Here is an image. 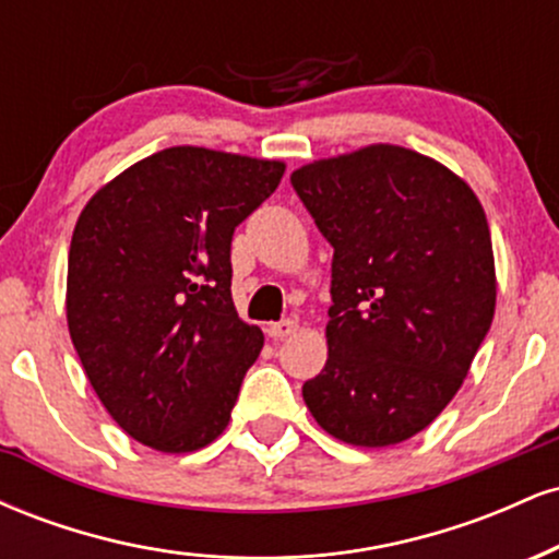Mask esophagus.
I'll return each mask as SVG.
<instances>
[{"label": "esophagus", "mask_w": 559, "mask_h": 559, "mask_svg": "<svg viewBox=\"0 0 559 559\" xmlns=\"http://www.w3.org/2000/svg\"><path fill=\"white\" fill-rule=\"evenodd\" d=\"M299 329V323L297 320H292V318H286V320H278V323H271L265 329V333L271 338H286V336H292L294 331Z\"/></svg>", "instance_id": "34e87169"}]
</instances>
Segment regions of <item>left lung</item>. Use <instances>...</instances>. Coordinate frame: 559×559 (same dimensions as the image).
<instances>
[{
  "mask_svg": "<svg viewBox=\"0 0 559 559\" xmlns=\"http://www.w3.org/2000/svg\"><path fill=\"white\" fill-rule=\"evenodd\" d=\"M331 241L329 360L301 396L323 431L391 447L452 402L491 329V234L471 186L404 146L292 173Z\"/></svg>",
  "mask_w": 559,
  "mask_h": 559,
  "instance_id": "left-lung-1",
  "label": "left lung"
}]
</instances>
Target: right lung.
I'll return each mask as SVG.
<instances>
[{
	"mask_svg": "<svg viewBox=\"0 0 559 559\" xmlns=\"http://www.w3.org/2000/svg\"><path fill=\"white\" fill-rule=\"evenodd\" d=\"M284 163L202 146L141 159L88 199L68 254V329L131 439L194 452L226 431L262 331L230 297V239Z\"/></svg>",
	"mask_w": 559,
	"mask_h": 559,
	"instance_id": "obj_1",
	"label": "right lung"
}]
</instances>
